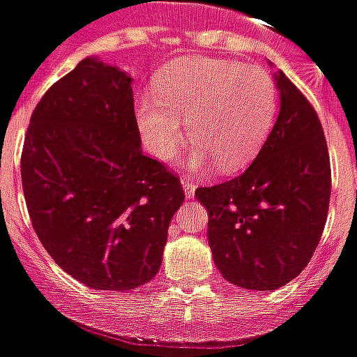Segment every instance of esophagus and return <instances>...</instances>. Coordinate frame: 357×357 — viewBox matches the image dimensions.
Here are the masks:
<instances>
[{
	"label": "esophagus",
	"mask_w": 357,
	"mask_h": 357,
	"mask_svg": "<svg viewBox=\"0 0 357 357\" xmlns=\"http://www.w3.org/2000/svg\"><path fill=\"white\" fill-rule=\"evenodd\" d=\"M181 185H183V191H185V197L191 199L195 195V183L189 178H181Z\"/></svg>",
	"instance_id": "obj_1"
}]
</instances>
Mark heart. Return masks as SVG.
Masks as SVG:
<instances>
[{
	"label": "heart",
	"instance_id": "b5f03b06",
	"mask_svg": "<svg viewBox=\"0 0 357 357\" xmlns=\"http://www.w3.org/2000/svg\"><path fill=\"white\" fill-rule=\"evenodd\" d=\"M278 115V89L260 66L232 60L191 58L166 66L156 93L137 101V121L148 152L172 160L183 140V121L193 140L188 166L213 162L222 172L248 166L260 152Z\"/></svg>",
	"mask_w": 357,
	"mask_h": 357
}]
</instances>
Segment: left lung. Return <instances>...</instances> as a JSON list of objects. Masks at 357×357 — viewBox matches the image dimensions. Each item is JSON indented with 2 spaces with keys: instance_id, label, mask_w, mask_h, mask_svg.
Segmentation results:
<instances>
[{
  "instance_id": "left-lung-1",
  "label": "left lung",
  "mask_w": 357,
  "mask_h": 357,
  "mask_svg": "<svg viewBox=\"0 0 357 357\" xmlns=\"http://www.w3.org/2000/svg\"><path fill=\"white\" fill-rule=\"evenodd\" d=\"M278 121L238 178L197 188L209 213V246L222 278L273 291L307 268L331 201V156L317 111L283 72Z\"/></svg>"
}]
</instances>
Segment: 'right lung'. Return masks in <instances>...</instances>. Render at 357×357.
Instances as JSON below:
<instances>
[{
    "mask_svg": "<svg viewBox=\"0 0 357 357\" xmlns=\"http://www.w3.org/2000/svg\"><path fill=\"white\" fill-rule=\"evenodd\" d=\"M132 79L86 58L46 91L26 128L21 179L36 236L87 287L128 291L160 270L179 178L140 148Z\"/></svg>",
    "mask_w": 357,
    "mask_h": 357,
    "instance_id": "right-lung-1",
    "label": "right lung"
}]
</instances>
